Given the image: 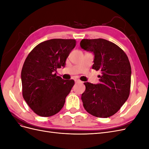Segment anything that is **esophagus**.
Listing matches in <instances>:
<instances>
[{
	"label": "esophagus",
	"mask_w": 149,
	"mask_h": 149,
	"mask_svg": "<svg viewBox=\"0 0 149 149\" xmlns=\"http://www.w3.org/2000/svg\"><path fill=\"white\" fill-rule=\"evenodd\" d=\"M75 82H76V83H82L81 81L79 80V79H76V80H75Z\"/></svg>",
	"instance_id": "1"
}]
</instances>
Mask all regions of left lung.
Segmentation results:
<instances>
[{
  "label": "left lung",
  "mask_w": 149,
  "mask_h": 149,
  "mask_svg": "<svg viewBox=\"0 0 149 149\" xmlns=\"http://www.w3.org/2000/svg\"><path fill=\"white\" fill-rule=\"evenodd\" d=\"M80 45L94 53L93 69L101 71L100 83H84L83 106L97 118H109L120 109L129 96L131 67L129 58L119 47L105 39H83Z\"/></svg>",
  "instance_id": "left-lung-1"
}]
</instances>
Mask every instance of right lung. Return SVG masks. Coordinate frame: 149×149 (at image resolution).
Instances as JSON below:
<instances>
[{
  "mask_svg": "<svg viewBox=\"0 0 149 149\" xmlns=\"http://www.w3.org/2000/svg\"><path fill=\"white\" fill-rule=\"evenodd\" d=\"M76 43L74 39L48 40L37 45L26 58L21 72L22 95L37 115L52 116L63 107L74 81L63 79L55 71L65 66Z\"/></svg>",
  "mask_w": 149,
  "mask_h": 149,
  "instance_id": "right-lung-1",
  "label": "right lung"
}]
</instances>
